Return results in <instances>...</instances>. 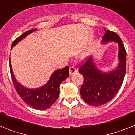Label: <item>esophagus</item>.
<instances>
[{"label": "esophagus", "instance_id": "obj_1", "mask_svg": "<svg viewBox=\"0 0 135 135\" xmlns=\"http://www.w3.org/2000/svg\"><path fill=\"white\" fill-rule=\"evenodd\" d=\"M76 72H77V70L74 67V66L70 67V76L74 74H76Z\"/></svg>", "mask_w": 135, "mask_h": 135}]
</instances>
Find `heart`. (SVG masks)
Returning a JSON list of instances; mask_svg holds the SVG:
<instances>
[{"instance_id":"obj_1","label":"heart","mask_w":135,"mask_h":135,"mask_svg":"<svg viewBox=\"0 0 135 135\" xmlns=\"http://www.w3.org/2000/svg\"><path fill=\"white\" fill-rule=\"evenodd\" d=\"M87 55H88V54H86V55H84V57H86Z\"/></svg>"}]
</instances>
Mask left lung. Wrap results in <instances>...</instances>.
<instances>
[{
  "label": "left lung",
  "mask_w": 135,
  "mask_h": 135,
  "mask_svg": "<svg viewBox=\"0 0 135 135\" xmlns=\"http://www.w3.org/2000/svg\"><path fill=\"white\" fill-rule=\"evenodd\" d=\"M101 42H115L118 44V65L114 70L104 72L97 67L90 57L80 68L79 72L84 77L80 89L82 99L90 105L101 106L110 101L120 90L126 73V53L121 38L116 33L105 30Z\"/></svg>",
  "instance_id": "obj_1"
}]
</instances>
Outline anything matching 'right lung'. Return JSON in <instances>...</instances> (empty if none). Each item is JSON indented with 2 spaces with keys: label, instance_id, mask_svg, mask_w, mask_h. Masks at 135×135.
Segmentation results:
<instances>
[{
  "label": "right lung",
  "instance_id": "add662e5",
  "mask_svg": "<svg viewBox=\"0 0 135 135\" xmlns=\"http://www.w3.org/2000/svg\"><path fill=\"white\" fill-rule=\"evenodd\" d=\"M36 30V29L30 30L15 39L12 43L11 49L19 42L21 41L27 35ZM9 62L11 75L14 86L18 95L25 103L32 108L38 110H45L51 108L59 97L60 84L67 78H68L69 67L66 66L65 68L55 70L52 74L48 82L42 86L36 89H29L23 86L21 83L17 81L12 70L10 59Z\"/></svg>",
  "mask_w": 135,
  "mask_h": 135
}]
</instances>
